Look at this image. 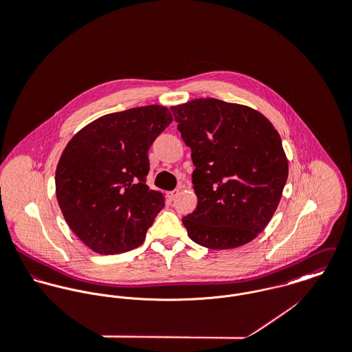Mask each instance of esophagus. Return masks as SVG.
<instances>
[{"label": "esophagus", "instance_id": "1", "mask_svg": "<svg viewBox=\"0 0 352 352\" xmlns=\"http://www.w3.org/2000/svg\"><path fill=\"white\" fill-rule=\"evenodd\" d=\"M179 194H180V188H175L173 191H170V192H169V195H168V197H169V199H170V201H175V199L179 197Z\"/></svg>", "mask_w": 352, "mask_h": 352}]
</instances>
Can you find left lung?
<instances>
[{
	"label": "left lung",
	"instance_id": "obj_1",
	"mask_svg": "<svg viewBox=\"0 0 352 352\" xmlns=\"http://www.w3.org/2000/svg\"><path fill=\"white\" fill-rule=\"evenodd\" d=\"M170 109L195 165L198 204L183 218L190 239L211 250L250 243L268 225L287 182L278 131L250 107L211 98Z\"/></svg>",
	"mask_w": 352,
	"mask_h": 352
}]
</instances>
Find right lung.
<instances>
[{"label": "right lung", "mask_w": 352, "mask_h": 352, "mask_svg": "<svg viewBox=\"0 0 352 352\" xmlns=\"http://www.w3.org/2000/svg\"><path fill=\"white\" fill-rule=\"evenodd\" d=\"M162 105L104 115L78 131L62 153L55 190L74 234L92 251L116 254L140 247L165 206L146 184L148 151L169 126Z\"/></svg>", "instance_id": "obj_1"}]
</instances>
